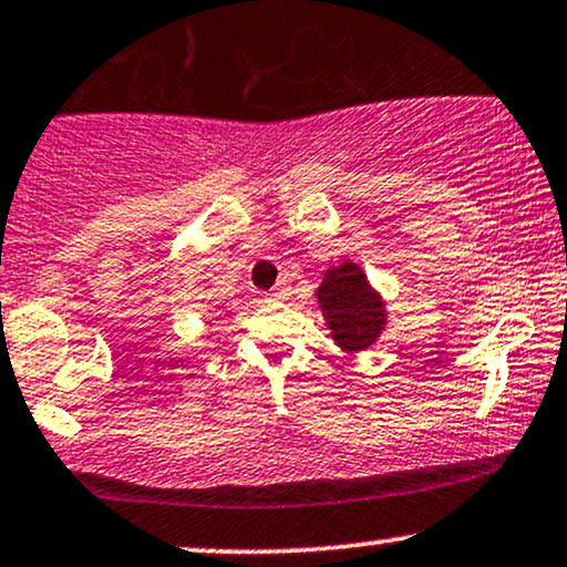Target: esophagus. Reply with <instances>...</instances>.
<instances>
[{
	"instance_id": "1",
	"label": "esophagus",
	"mask_w": 567,
	"mask_h": 567,
	"mask_svg": "<svg viewBox=\"0 0 567 567\" xmlns=\"http://www.w3.org/2000/svg\"><path fill=\"white\" fill-rule=\"evenodd\" d=\"M288 296H290V279L282 277V279H279V282L275 285V288H271L269 298H271V300H285Z\"/></svg>"
}]
</instances>
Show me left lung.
Instances as JSON below:
<instances>
[{
	"label": "left lung",
	"mask_w": 567,
	"mask_h": 567,
	"mask_svg": "<svg viewBox=\"0 0 567 567\" xmlns=\"http://www.w3.org/2000/svg\"><path fill=\"white\" fill-rule=\"evenodd\" d=\"M317 298L329 334L346 355L369 350L390 321L382 292L369 282L367 271L350 259L324 271Z\"/></svg>",
	"instance_id": "left-lung-1"
}]
</instances>
